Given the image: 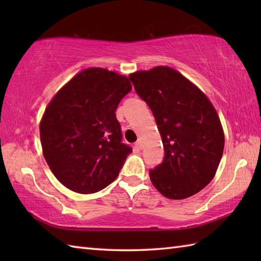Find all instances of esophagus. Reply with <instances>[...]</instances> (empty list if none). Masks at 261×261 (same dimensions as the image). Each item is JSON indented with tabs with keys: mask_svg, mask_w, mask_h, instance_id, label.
<instances>
[{
	"mask_svg": "<svg viewBox=\"0 0 261 261\" xmlns=\"http://www.w3.org/2000/svg\"><path fill=\"white\" fill-rule=\"evenodd\" d=\"M136 147H137V148H139L140 150H141V149H142V142H141L140 140H138V141L136 142Z\"/></svg>",
	"mask_w": 261,
	"mask_h": 261,
	"instance_id": "1",
	"label": "esophagus"
}]
</instances>
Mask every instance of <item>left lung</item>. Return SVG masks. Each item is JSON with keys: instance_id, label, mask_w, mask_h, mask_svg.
<instances>
[{"instance_id": "obj_1", "label": "left lung", "mask_w": 261, "mask_h": 261, "mask_svg": "<svg viewBox=\"0 0 261 261\" xmlns=\"http://www.w3.org/2000/svg\"><path fill=\"white\" fill-rule=\"evenodd\" d=\"M162 136L165 157L149 170L164 196L182 199L213 179L224 149V135L212 103L178 71L158 66L129 76Z\"/></svg>"}]
</instances>
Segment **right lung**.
<instances>
[{"label": "right lung", "instance_id": "1", "mask_svg": "<svg viewBox=\"0 0 261 261\" xmlns=\"http://www.w3.org/2000/svg\"><path fill=\"white\" fill-rule=\"evenodd\" d=\"M131 88L125 76L88 68L49 103L40 123L41 146L49 168L64 186L95 193L119 176L132 148L122 142L115 111Z\"/></svg>", "mask_w": 261, "mask_h": 261}]
</instances>
